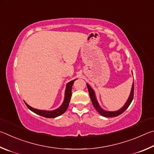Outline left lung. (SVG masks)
Masks as SVG:
<instances>
[{"label":"left lung","mask_w":154,"mask_h":154,"mask_svg":"<svg viewBox=\"0 0 154 154\" xmlns=\"http://www.w3.org/2000/svg\"><path fill=\"white\" fill-rule=\"evenodd\" d=\"M87 85L88 93H89V95H90V97L91 99V101H92L94 107H95L97 111L99 114H100L101 116H104V117H116V116H118L120 115L121 114H122V113L128 108V106H130V104L131 103V102L133 99L134 82H133V85H132L130 95H129L127 101H126L125 104L124 105V106L121 107L120 109L117 110V111H113V112L107 111V110H105L102 108V107L100 106V105L99 104L97 99V97H96L95 93L92 88V87H91V86L88 84V83H87Z\"/></svg>","instance_id":"8db88e82"}]
</instances>
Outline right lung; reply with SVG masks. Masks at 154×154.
Returning a JSON list of instances; mask_svg holds the SVG:
<instances>
[{"label":"right lung","mask_w":154,"mask_h":154,"mask_svg":"<svg viewBox=\"0 0 154 154\" xmlns=\"http://www.w3.org/2000/svg\"><path fill=\"white\" fill-rule=\"evenodd\" d=\"M75 80L76 79L72 80V81L69 82L66 85V90H65V96H64L63 101L57 109H54V110H51V111H47V110H40V109H38L36 108H34V107H32L31 106H29L28 104H27L25 102L26 106L28 107V108L29 109H30L32 112H33L34 113H35V114H36L39 116H43L45 118H54L59 116H61L63 114V113H65V112L66 111L67 107L69 106L70 99H71V97H72V88L73 84H74V82Z\"/></svg>","instance_id":"obj_1"}]
</instances>
